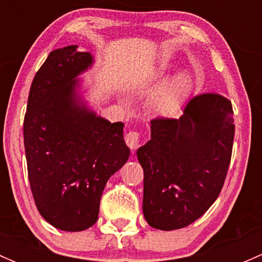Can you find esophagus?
<instances>
[{"mask_svg": "<svg viewBox=\"0 0 262 262\" xmlns=\"http://www.w3.org/2000/svg\"><path fill=\"white\" fill-rule=\"evenodd\" d=\"M125 142L130 149H136L139 146V143H141V134L136 130L129 132L125 136Z\"/></svg>", "mask_w": 262, "mask_h": 262, "instance_id": "1", "label": "esophagus"}]
</instances>
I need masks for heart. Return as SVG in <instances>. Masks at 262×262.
Instances as JSON below:
<instances>
[{"label": "heart", "instance_id": "obj_1", "mask_svg": "<svg viewBox=\"0 0 262 262\" xmlns=\"http://www.w3.org/2000/svg\"><path fill=\"white\" fill-rule=\"evenodd\" d=\"M194 89V76L189 71H178L161 82L148 97V107L163 116L175 115L184 106Z\"/></svg>", "mask_w": 262, "mask_h": 262}]
</instances>
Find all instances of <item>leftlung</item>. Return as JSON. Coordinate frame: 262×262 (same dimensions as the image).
Masks as SVG:
<instances>
[{"instance_id": "left-lung-1", "label": "left lung", "mask_w": 262, "mask_h": 262, "mask_svg": "<svg viewBox=\"0 0 262 262\" xmlns=\"http://www.w3.org/2000/svg\"><path fill=\"white\" fill-rule=\"evenodd\" d=\"M233 110L218 94L192 97L180 119L156 118L138 148L143 214L161 231L184 228L203 215L223 187L234 138Z\"/></svg>"}]
</instances>
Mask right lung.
<instances>
[{
	"mask_svg": "<svg viewBox=\"0 0 262 262\" xmlns=\"http://www.w3.org/2000/svg\"><path fill=\"white\" fill-rule=\"evenodd\" d=\"M94 63L77 46L50 52L34 77L24 119V144L36 208L53 227L94 226L107 180L128 161L124 123L97 116L77 80Z\"/></svg>",
	"mask_w": 262,
	"mask_h": 262,
	"instance_id": "1",
	"label": "right lung"
}]
</instances>
